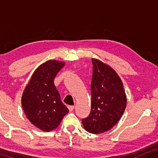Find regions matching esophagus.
Wrapping results in <instances>:
<instances>
[{"label": "esophagus", "instance_id": "34e87169", "mask_svg": "<svg viewBox=\"0 0 158 158\" xmlns=\"http://www.w3.org/2000/svg\"><path fill=\"white\" fill-rule=\"evenodd\" d=\"M74 108H75L74 106H68V109L70 112L73 111V110H74Z\"/></svg>", "mask_w": 158, "mask_h": 158}]
</instances>
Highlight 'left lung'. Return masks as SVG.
<instances>
[{"label": "left lung", "instance_id": "8db88e82", "mask_svg": "<svg viewBox=\"0 0 158 158\" xmlns=\"http://www.w3.org/2000/svg\"><path fill=\"white\" fill-rule=\"evenodd\" d=\"M92 64L91 109L82 123L88 132L100 134L109 131L120 120L127 98L122 82L115 71L98 60L92 59Z\"/></svg>", "mask_w": 158, "mask_h": 158}]
</instances>
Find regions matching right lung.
Instances as JSON below:
<instances>
[{"mask_svg":"<svg viewBox=\"0 0 158 158\" xmlns=\"http://www.w3.org/2000/svg\"><path fill=\"white\" fill-rule=\"evenodd\" d=\"M64 64L56 60L41 64L32 75L22 95L21 103L26 116L42 131L57 128L69 112L54 83V79Z\"/></svg>","mask_w":158,"mask_h":158,"instance_id":"1","label":"right lung"}]
</instances>
